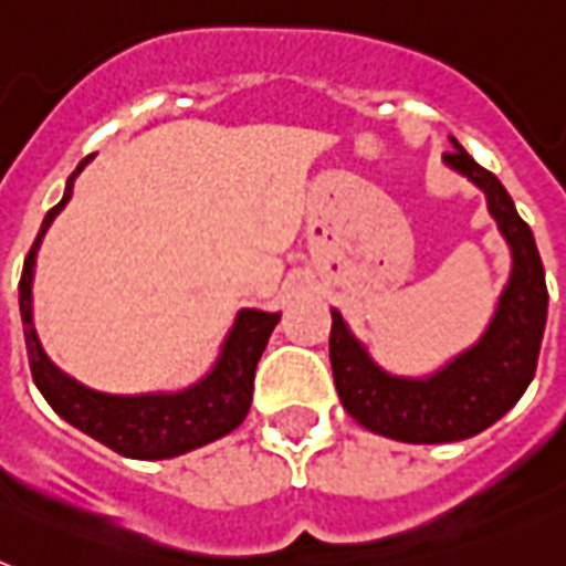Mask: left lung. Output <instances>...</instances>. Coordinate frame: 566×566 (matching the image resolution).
Wrapping results in <instances>:
<instances>
[{
  "instance_id": "obj_1",
  "label": "left lung",
  "mask_w": 566,
  "mask_h": 566,
  "mask_svg": "<svg viewBox=\"0 0 566 566\" xmlns=\"http://www.w3.org/2000/svg\"><path fill=\"white\" fill-rule=\"evenodd\" d=\"M452 146L443 161L484 190L514 255L511 282L482 340L429 378L387 376L332 311L328 358L340 402L364 429L405 443H452L493 426L535 376L546 328L549 293L532 229L500 179L479 167L455 137Z\"/></svg>"
}]
</instances>
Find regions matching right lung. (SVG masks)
<instances>
[{
  "label": "right lung",
  "instance_id": "obj_1",
  "mask_svg": "<svg viewBox=\"0 0 566 566\" xmlns=\"http://www.w3.org/2000/svg\"><path fill=\"white\" fill-rule=\"evenodd\" d=\"M87 161L91 158H84L73 176L66 179L64 199L43 217V226L31 243L25 264H22L20 314L31 378L40 387V394L46 396V402L66 422H73L75 429H82L84 434H91L93 440H99L119 455L144 458V461L181 455V452H190V449L205 447V443L229 434L247 420L249 405H252V387H255V367L282 314H266V311L255 308L240 311L217 367L199 385L188 387L181 394L108 396L96 394L91 387L64 376L46 358L34 323H31V275H34L40 238L49 229V222L55 220V213L64 208L66 199L73 196V179Z\"/></svg>",
  "mask_w": 566,
  "mask_h": 566
}]
</instances>
